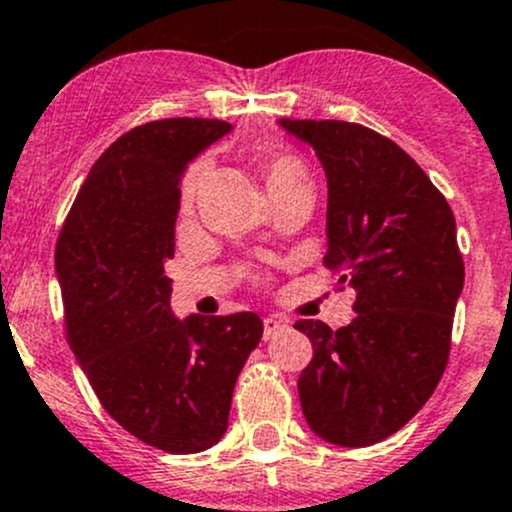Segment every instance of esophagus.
I'll return each mask as SVG.
<instances>
[{"label":"esophagus","mask_w":512,"mask_h":512,"mask_svg":"<svg viewBox=\"0 0 512 512\" xmlns=\"http://www.w3.org/2000/svg\"><path fill=\"white\" fill-rule=\"evenodd\" d=\"M287 328V321L277 319V316H267L265 319V341H270L272 336H277L279 331H284Z\"/></svg>","instance_id":"1"}]
</instances>
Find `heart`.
Masks as SVG:
<instances>
[{"instance_id":"obj_1","label":"heart","mask_w":512,"mask_h":512,"mask_svg":"<svg viewBox=\"0 0 512 512\" xmlns=\"http://www.w3.org/2000/svg\"><path fill=\"white\" fill-rule=\"evenodd\" d=\"M208 169H211L208 159H201L191 171H188L184 184V208L193 206L203 181H206ZM265 181L270 191H277V188L284 186L304 184V181H309V174H306L301 159L294 157V154H272V157L265 159Z\"/></svg>"}]
</instances>
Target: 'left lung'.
Here are the masks:
<instances>
[{
	"label": "left lung",
	"instance_id": "8db88e82",
	"mask_svg": "<svg viewBox=\"0 0 512 512\" xmlns=\"http://www.w3.org/2000/svg\"><path fill=\"white\" fill-rule=\"evenodd\" d=\"M326 174V267L358 292L348 326L294 324L314 346L299 400L316 437L378 444L424 407L446 368L464 260L456 220L410 154L363 125L277 120Z\"/></svg>",
	"mask_w": 512,
	"mask_h": 512
}]
</instances>
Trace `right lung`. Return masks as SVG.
Segmentation results:
<instances>
[{
    "label": "right lung",
    "instance_id": "1",
    "mask_svg": "<svg viewBox=\"0 0 512 512\" xmlns=\"http://www.w3.org/2000/svg\"><path fill=\"white\" fill-rule=\"evenodd\" d=\"M228 132L230 122L203 117L129 129L93 164L56 245L75 360L107 414L169 454L218 444L242 365L262 338L255 311H171L166 262L181 179Z\"/></svg>",
    "mask_w": 512,
    "mask_h": 512
}]
</instances>
